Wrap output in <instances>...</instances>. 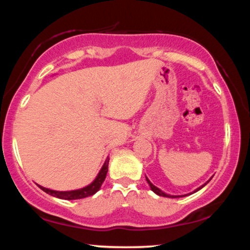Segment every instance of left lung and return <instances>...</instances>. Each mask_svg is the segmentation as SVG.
Returning a JSON list of instances; mask_svg holds the SVG:
<instances>
[{
  "instance_id": "1",
  "label": "left lung",
  "mask_w": 250,
  "mask_h": 250,
  "mask_svg": "<svg viewBox=\"0 0 250 250\" xmlns=\"http://www.w3.org/2000/svg\"><path fill=\"white\" fill-rule=\"evenodd\" d=\"M146 182H147V183H149V185H150V188H151V189H152V191H153L155 194H158V195H160V196H164V197H171V198H176V197H182V196H186V195H168V194H166V193H164V192H162V191H161V189L160 188H156V186H154L153 184H152L151 183V182L149 181V179H147V177L146 176ZM210 179H211V177H210ZM209 182V181H208ZM206 183H207V182H206ZM206 183L204 184V185H202V186H200V188H198L197 189H195V191H194L193 193H195V192H197V191H200V189L202 188H204V186L206 185ZM193 193H189V194H193Z\"/></svg>"
}]
</instances>
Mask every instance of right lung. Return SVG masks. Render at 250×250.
I'll return each instance as SVG.
<instances>
[{
	"instance_id": "1",
	"label": "right lung",
	"mask_w": 250,
	"mask_h": 250,
	"mask_svg": "<svg viewBox=\"0 0 250 250\" xmlns=\"http://www.w3.org/2000/svg\"><path fill=\"white\" fill-rule=\"evenodd\" d=\"M108 163H109V159L105 160L104 167H101V170L98 173V175H97L95 181L92 182L91 184L87 185L86 188H83L80 189L59 192V191H54V189L43 188V186H41V185H39V186H40V188L43 189L45 193H47V194H49V195L55 196V197L62 198V200H79V198L91 196V195H94L95 193L99 191V188H101V184L104 183L105 176H107V172H108Z\"/></svg>"
}]
</instances>
